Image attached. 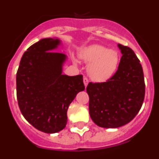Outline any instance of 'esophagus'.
<instances>
[{"label": "esophagus", "mask_w": 159, "mask_h": 159, "mask_svg": "<svg viewBox=\"0 0 159 159\" xmlns=\"http://www.w3.org/2000/svg\"><path fill=\"white\" fill-rule=\"evenodd\" d=\"M84 86L85 87L88 86V78H86V77H84Z\"/></svg>", "instance_id": "esophagus-1"}]
</instances>
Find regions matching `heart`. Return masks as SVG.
<instances>
[{"mask_svg":"<svg viewBox=\"0 0 159 159\" xmlns=\"http://www.w3.org/2000/svg\"><path fill=\"white\" fill-rule=\"evenodd\" d=\"M79 57L88 63V74L96 82H103L115 74L119 65V53L99 44L87 46L79 52Z\"/></svg>","mask_w":159,"mask_h":159,"instance_id":"1","label":"heart"}]
</instances>
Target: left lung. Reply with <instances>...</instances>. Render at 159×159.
<instances>
[{
    "mask_svg": "<svg viewBox=\"0 0 159 159\" xmlns=\"http://www.w3.org/2000/svg\"><path fill=\"white\" fill-rule=\"evenodd\" d=\"M122 53L116 74L107 82L89 83V114L103 128L124 126L135 117L143 105L145 83L143 67L132 49L118 44Z\"/></svg>",
    "mask_w": 159,
    "mask_h": 159,
    "instance_id": "8db88e82",
    "label": "left lung"
}]
</instances>
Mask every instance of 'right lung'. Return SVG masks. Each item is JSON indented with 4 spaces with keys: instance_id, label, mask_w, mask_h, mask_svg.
Here are the masks:
<instances>
[{
    "instance_id": "add662e5",
    "label": "right lung",
    "mask_w": 159,
    "mask_h": 159,
    "mask_svg": "<svg viewBox=\"0 0 159 159\" xmlns=\"http://www.w3.org/2000/svg\"><path fill=\"white\" fill-rule=\"evenodd\" d=\"M62 44L58 38H44L24 53L16 73V96L25 119L48 134L62 130L67 111L77 94L84 91L83 75H64L67 57L55 52Z\"/></svg>"
}]
</instances>
